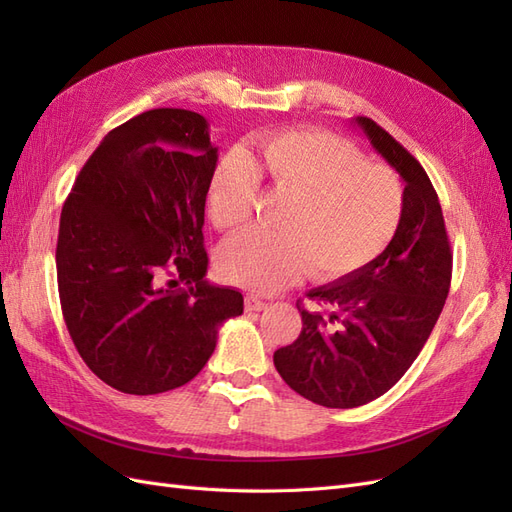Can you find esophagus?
Returning <instances> with one entry per match:
<instances>
[{
  "mask_svg": "<svg viewBox=\"0 0 512 512\" xmlns=\"http://www.w3.org/2000/svg\"><path fill=\"white\" fill-rule=\"evenodd\" d=\"M267 301H262L256 294H247L245 297V309L247 312H262V309H267Z\"/></svg>",
  "mask_w": 512,
  "mask_h": 512,
  "instance_id": "34e87169",
  "label": "esophagus"
}]
</instances>
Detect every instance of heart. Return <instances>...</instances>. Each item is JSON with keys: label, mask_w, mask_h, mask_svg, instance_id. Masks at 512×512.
Returning <instances> with one entry per match:
<instances>
[{"label": "heart", "mask_w": 512, "mask_h": 512, "mask_svg": "<svg viewBox=\"0 0 512 512\" xmlns=\"http://www.w3.org/2000/svg\"><path fill=\"white\" fill-rule=\"evenodd\" d=\"M260 177L290 196L280 235L245 230L224 243L220 269L230 282L277 292L312 271L320 282L342 280L376 260L404 213L395 170L365 162L359 147L324 130H284L262 138L256 156L226 151L209 181L215 226L237 230L252 220Z\"/></svg>", "instance_id": "obj_1"}]
</instances>
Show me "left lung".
Wrapping results in <instances>:
<instances>
[{"label": "left lung", "instance_id": "left-lung-1", "mask_svg": "<svg viewBox=\"0 0 512 512\" xmlns=\"http://www.w3.org/2000/svg\"><path fill=\"white\" fill-rule=\"evenodd\" d=\"M356 126L406 181L404 213L376 260L307 292L320 309L299 301L303 331L273 354L290 389L324 408L365 406L399 382L436 327L453 275L451 241L425 168L374 119L356 117Z\"/></svg>", "mask_w": 512, "mask_h": 512}]
</instances>
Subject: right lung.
<instances>
[{"label": "right lung", "mask_w": 512, "mask_h": 512, "mask_svg": "<svg viewBox=\"0 0 512 512\" xmlns=\"http://www.w3.org/2000/svg\"><path fill=\"white\" fill-rule=\"evenodd\" d=\"M215 162L203 115L153 108L104 136L61 209V314L85 365L121 393L190 382L220 324L243 314L239 290L203 280Z\"/></svg>", "instance_id": "obj_1"}]
</instances>
